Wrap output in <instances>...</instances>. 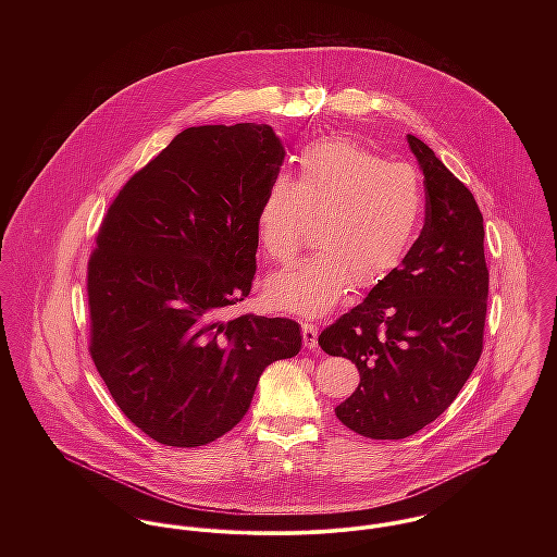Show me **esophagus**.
<instances>
[{"label": "esophagus", "mask_w": 557, "mask_h": 557, "mask_svg": "<svg viewBox=\"0 0 557 557\" xmlns=\"http://www.w3.org/2000/svg\"><path fill=\"white\" fill-rule=\"evenodd\" d=\"M318 325L315 323H311V321H305L302 323V341H305V347H309V349H313L315 345H318Z\"/></svg>", "instance_id": "34e87169"}]
</instances>
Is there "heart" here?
Masks as SVG:
<instances>
[{
    "mask_svg": "<svg viewBox=\"0 0 557 557\" xmlns=\"http://www.w3.org/2000/svg\"><path fill=\"white\" fill-rule=\"evenodd\" d=\"M422 212V180L413 166L386 162L347 137L307 146L294 180L276 175L265 186L255 232L272 261L289 263L307 242L309 221H315L319 252L268 281V305L283 313L319 318L351 285H380L409 252Z\"/></svg>",
    "mask_w": 557,
    "mask_h": 557,
    "instance_id": "1",
    "label": "heart"
}]
</instances>
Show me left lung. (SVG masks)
Masks as SVG:
<instances>
[{
	"label": "left lung",
	"instance_id": "left-lung-1",
	"mask_svg": "<svg viewBox=\"0 0 557 557\" xmlns=\"http://www.w3.org/2000/svg\"><path fill=\"white\" fill-rule=\"evenodd\" d=\"M424 175V227L397 270L319 334L360 371L336 418L371 440H403L433 422L482 354L488 270L476 199L435 152L407 135Z\"/></svg>",
	"mask_w": 557,
	"mask_h": 557
}]
</instances>
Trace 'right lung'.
Listing matches in <instances>:
<instances>
[{"instance_id": "obj_1", "label": "right lung", "mask_w": 557, "mask_h": 557, "mask_svg": "<svg viewBox=\"0 0 557 557\" xmlns=\"http://www.w3.org/2000/svg\"><path fill=\"white\" fill-rule=\"evenodd\" d=\"M283 159L268 124L193 126L107 210L87 263L89 354L159 444L195 448L232 431L265 367L302 347L292 319H225L250 294L255 214Z\"/></svg>"}]
</instances>
